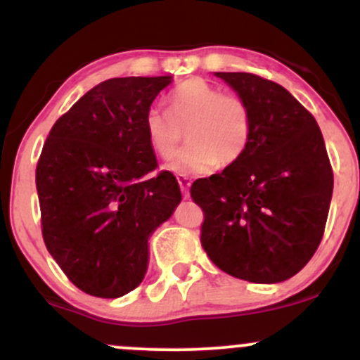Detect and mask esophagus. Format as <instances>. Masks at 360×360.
<instances>
[{
    "label": "esophagus",
    "instance_id": "34e87169",
    "mask_svg": "<svg viewBox=\"0 0 360 360\" xmlns=\"http://www.w3.org/2000/svg\"><path fill=\"white\" fill-rule=\"evenodd\" d=\"M177 183H179L181 193H183V198H189V186H191V179L188 176H177Z\"/></svg>",
    "mask_w": 360,
    "mask_h": 360
}]
</instances>
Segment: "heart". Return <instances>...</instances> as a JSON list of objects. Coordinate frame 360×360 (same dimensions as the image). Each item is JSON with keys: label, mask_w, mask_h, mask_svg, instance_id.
Listing matches in <instances>:
<instances>
[{"label": "heart", "mask_w": 360, "mask_h": 360, "mask_svg": "<svg viewBox=\"0 0 360 360\" xmlns=\"http://www.w3.org/2000/svg\"><path fill=\"white\" fill-rule=\"evenodd\" d=\"M167 113L147 110L143 131L152 152L160 159L174 155L186 128L188 146L171 160L169 171L205 174L218 164L232 166L252 142L254 117L243 98L223 94L212 82L191 77L166 96Z\"/></svg>", "instance_id": "1"}]
</instances>
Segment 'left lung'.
<instances>
[{
    "instance_id": "8db88e82",
    "label": "left lung",
    "mask_w": 360,
    "mask_h": 360,
    "mask_svg": "<svg viewBox=\"0 0 360 360\" xmlns=\"http://www.w3.org/2000/svg\"><path fill=\"white\" fill-rule=\"evenodd\" d=\"M249 103L252 142L240 160L194 181L201 245L223 272L272 284L300 272L325 232L333 171L313 115L278 82L214 72Z\"/></svg>"
}]
</instances>
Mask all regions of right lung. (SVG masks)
Wrapping results in <instances>:
<instances>
[{"instance_id": "1", "label": "right lung", "mask_w": 360, "mask_h": 360, "mask_svg": "<svg viewBox=\"0 0 360 360\" xmlns=\"http://www.w3.org/2000/svg\"><path fill=\"white\" fill-rule=\"evenodd\" d=\"M171 76L115 77L89 89L53 123L35 171L47 250L69 281L96 298L142 283L148 238L181 201L157 169L143 131Z\"/></svg>"}]
</instances>
